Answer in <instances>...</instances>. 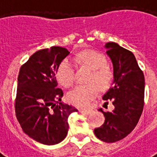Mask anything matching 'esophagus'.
Here are the masks:
<instances>
[{"label": "esophagus", "instance_id": "obj_1", "mask_svg": "<svg viewBox=\"0 0 157 157\" xmlns=\"http://www.w3.org/2000/svg\"><path fill=\"white\" fill-rule=\"evenodd\" d=\"M79 112L84 113V114H90L92 113V110H85V109H79Z\"/></svg>", "mask_w": 157, "mask_h": 157}]
</instances>
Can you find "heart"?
<instances>
[{
	"instance_id": "heart-1",
	"label": "heart",
	"mask_w": 157,
	"mask_h": 157,
	"mask_svg": "<svg viewBox=\"0 0 157 157\" xmlns=\"http://www.w3.org/2000/svg\"><path fill=\"white\" fill-rule=\"evenodd\" d=\"M75 63L79 65L87 67L92 70L87 82L91 83L86 86H79L67 95V99L71 103L76 107L86 108L95 98L101 91L109 86L112 81V73L107 65L108 61L105 56L95 50L86 49L79 52L75 55ZM56 78L59 84L68 88L74 82V65L67 59L61 60L56 70Z\"/></svg>"
}]
</instances>
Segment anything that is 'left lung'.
I'll return each instance as SVG.
<instances>
[{"label": "left lung", "instance_id": "1", "mask_svg": "<svg viewBox=\"0 0 157 157\" xmlns=\"http://www.w3.org/2000/svg\"><path fill=\"white\" fill-rule=\"evenodd\" d=\"M104 47L113 63V80L102 99L112 101L114 109L112 112L98 109L105 121L94 129V134L100 140L113 143L130 134L138 124L144 108L145 77L132 52L114 42Z\"/></svg>", "mask_w": 157, "mask_h": 157}]
</instances>
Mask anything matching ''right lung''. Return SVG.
<instances>
[{"instance_id": "1", "label": "right lung", "mask_w": 157, "mask_h": 157, "mask_svg": "<svg viewBox=\"0 0 157 157\" xmlns=\"http://www.w3.org/2000/svg\"><path fill=\"white\" fill-rule=\"evenodd\" d=\"M67 48L53 46L35 52L22 65L17 77L16 116L22 130L37 142L56 145L67 135L68 117L77 109L61 102L56 70L69 55Z\"/></svg>"}]
</instances>
